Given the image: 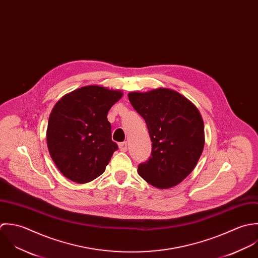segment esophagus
Listing matches in <instances>:
<instances>
[{
	"label": "esophagus",
	"mask_w": 258,
	"mask_h": 258,
	"mask_svg": "<svg viewBox=\"0 0 258 258\" xmlns=\"http://www.w3.org/2000/svg\"><path fill=\"white\" fill-rule=\"evenodd\" d=\"M118 148H119V151L120 152H126L127 151V143L126 142H123V143H120L118 145Z\"/></svg>",
	"instance_id": "obj_1"
}]
</instances>
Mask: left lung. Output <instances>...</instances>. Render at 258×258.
I'll return each mask as SVG.
<instances>
[{"mask_svg":"<svg viewBox=\"0 0 258 258\" xmlns=\"http://www.w3.org/2000/svg\"><path fill=\"white\" fill-rule=\"evenodd\" d=\"M127 96L145 118L153 143L152 156L139 165V174L159 189L177 185L194 170L204 151L205 125L199 108L165 88Z\"/></svg>","mask_w":258,"mask_h":258,"instance_id":"obj_1","label":"left lung"}]
</instances>
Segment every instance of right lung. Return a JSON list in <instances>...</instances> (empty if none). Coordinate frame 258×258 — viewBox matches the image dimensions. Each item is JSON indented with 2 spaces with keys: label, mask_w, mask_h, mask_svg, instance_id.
Returning a JSON list of instances; mask_svg holds the SVG:
<instances>
[{
  "label": "right lung",
  "mask_w": 258,
  "mask_h": 258,
  "mask_svg": "<svg viewBox=\"0 0 258 258\" xmlns=\"http://www.w3.org/2000/svg\"><path fill=\"white\" fill-rule=\"evenodd\" d=\"M121 97L118 90L86 86L64 95L52 107L47 145L54 164L70 180L90 182L105 170L117 150L107 111Z\"/></svg>",
  "instance_id": "right-lung-1"
}]
</instances>
